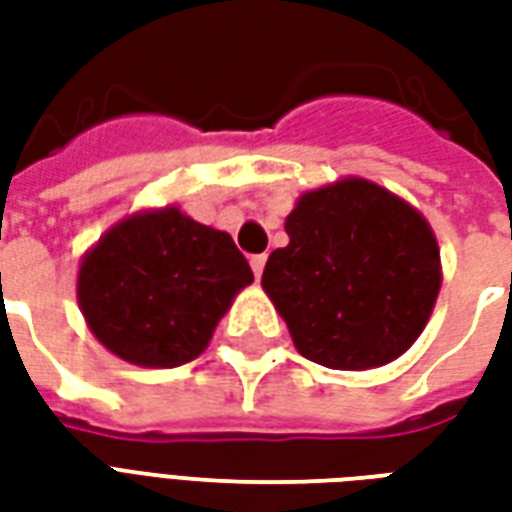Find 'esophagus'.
I'll use <instances>...</instances> for the list:
<instances>
[{
    "mask_svg": "<svg viewBox=\"0 0 512 512\" xmlns=\"http://www.w3.org/2000/svg\"><path fill=\"white\" fill-rule=\"evenodd\" d=\"M266 260H268L266 255H255V257H252V260H249V263H252V271H255L257 279L263 277V268H266Z\"/></svg>",
    "mask_w": 512,
    "mask_h": 512,
    "instance_id": "esophagus-1",
    "label": "esophagus"
}]
</instances>
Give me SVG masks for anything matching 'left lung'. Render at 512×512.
<instances>
[{"instance_id":"8db88e82","label":"left lung","mask_w":512,"mask_h":512,"mask_svg":"<svg viewBox=\"0 0 512 512\" xmlns=\"http://www.w3.org/2000/svg\"><path fill=\"white\" fill-rule=\"evenodd\" d=\"M290 244L268 255L263 290L293 345L332 370H370L414 345L441 288L425 216L365 178L301 194Z\"/></svg>"}]
</instances>
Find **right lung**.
<instances>
[{
	"mask_svg": "<svg viewBox=\"0 0 512 512\" xmlns=\"http://www.w3.org/2000/svg\"><path fill=\"white\" fill-rule=\"evenodd\" d=\"M252 279L230 235L167 205L106 230L82 257L76 296L112 354L139 367H178L205 351Z\"/></svg>",
	"mask_w": 512,
	"mask_h": 512,
	"instance_id": "1",
	"label": "right lung"
}]
</instances>
